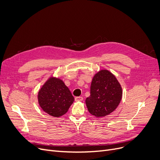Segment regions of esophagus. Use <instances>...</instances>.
Instances as JSON below:
<instances>
[{
	"label": "esophagus",
	"mask_w": 160,
	"mask_h": 160,
	"mask_svg": "<svg viewBox=\"0 0 160 160\" xmlns=\"http://www.w3.org/2000/svg\"><path fill=\"white\" fill-rule=\"evenodd\" d=\"M82 100H83V98H82V97H77L75 98V100L76 102H78V101H82Z\"/></svg>",
	"instance_id": "1"
}]
</instances>
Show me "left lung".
Instances as JSON below:
<instances>
[{"instance_id": "left-lung-1", "label": "left lung", "mask_w": 160, "mask_h": 160, "mask_svg": "<svg viewBox=\"0 0 160 160\" xmlns=\"http://www.w3.org/2000/svg\"><path fill=\"white\" fill-rule=\"evenodd\" d=\"M91 95L85 102L89 113L104 117L116 109L122 97V88L111 72L101 70L95 74L91 85Z\"/></svg>"}]
</instances>
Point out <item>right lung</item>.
Segmentation results:
<instances>
[{"instance_id":"add662e5","label":"right lung","mask_w":160,"mask_h":160,"mask_svg":"<svg viewBox=\"0 0 160 160\" xmlns=\"http://www.w3.org/2000/svg\"><path fill=\"white\" fill-rule=\"evenodd\" d=\"M38 101L44 112L58 118L68 111L74 97L62 80L51 78L40 89Z\"/></svg>"}]
</instances>
